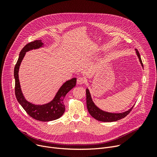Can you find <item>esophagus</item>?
<instances>
[{
    "instance_id": "obj_1",
    "label": "esophagus",
    "mask_w": 157,
    "mask_h": 157,
    "mask_svg": "<svg viewBox=\"0 0 157 157\" xmlns=\"http://www.w3.org/2000/svg\"><path fill=\"white\" fill-rule=\"evenodd\" d=\"M86 80L83 77H79L77 79V83H78V84H79V85L84 84L86 83Z\"/></svg>"
}]
</instances>
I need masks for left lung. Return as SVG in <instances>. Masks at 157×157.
<instances>
[{
  "instance_id": "left-lung-1",
  "label": "left lung",
  "mask_w": 157,
  "mask_h": 157,
  "mask_svg": "<svg viewBox=\"0 0 157 157\" xmlns=\"http://www.w3.org/2000/svg\"><path fill=\"white\" fill-rule=\"evenodd\" d=\"M136 50V53L137 55L139 58L140 63H141L142 66L143 67V64L141 59V56H140V54L139 52ZM86 106H87V109L90 114L91 116L96 119L97 120L103 121V122H112V121H118L121 118H125L127 115H128L130 111L132 109L134 108V106L132 107V108L128 109V111L124 112V113H108V112H105L104 111L99 108L97 107L94 102H93L91 95H90L89 90L87 88L86 90Z\"/></svg>"
}]
</instances>
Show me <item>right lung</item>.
<instances>
[{
	"instance_id": "1",
	"label": "right lung",
	"mask_w": 157,
	"mask_h": 157,
	"mask_svg": "<svg viewBox=\"0 0 157 157\" xmlns=\"http://www.w3.org/2000/svg\"><path fill=\"white\" fill-rule=\"evenodd\" d=\"M43 43L41 40H36L26 44L21 49L18 60L16 62L14 70V76L15 79V95L18 102L23 107L30 117L34 119L41 121H49L60 118L65 112V105L63 98L71 89L76 84V78H74L67 81L60 87L56 93L55 98L50 102L43 105H35L28 102L25 98L20 88L18 78V71L21 62L26 52L33 49H37L42 47Z\"/></svg>"
}]
</instances>
